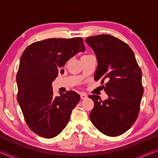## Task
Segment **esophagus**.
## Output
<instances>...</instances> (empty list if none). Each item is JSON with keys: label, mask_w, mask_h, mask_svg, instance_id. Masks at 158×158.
<instances>
[{"label": "esophagus", "mask_w": 158, "mask_h": 158, "mask_svg": "<svg viewBox=\"0 0 158 158\" xmlns=\"http://www.w3.org/2000/svg\"><path fill=\"white\" fill-rule=\"evenodd\" d=\"M80 97H81V99H82V100H84V99H85L87 98V95L85 94V93H81V94H80Z\"/></svg>", "instance_id": "obj_1"}]
</instances>
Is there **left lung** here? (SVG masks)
I'll list each match as a JSON object with an SVG mask.
<instances>
[{
    "label": "left lung",
    "mask_w": 158,
    "mask_h": 158,
    "mask_svg": "<svg viewBox=\"0 0 158 158\" xmlns=\"http://www.w3.org/2000/svg\"><path fill=\"white\" fill-rule=\"evenodd\" d=\"M85 42L95 53L98 65L94 79L103 84L108 99L89 95L94 107L90 121L104 135L116 137L125 133L137 120L143 93L142 73L135 53L121 40L109 35L89 37Z\"/></svg>",
    "instance_id": "obj_1"
}]
</instances>
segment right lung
I'll list each match as a JSON object with an SVG mask.
<instances>
[{"label":"right lung","mask_w":158,"mask_h":158,"mask_svg":"<svg viewBox=\"0 0 158 158\" xmlns=\"http://www.w3.org/2000/svg\"><path fill=\"white\" fill-rule=\"evenodd\" d=\"M85 50L81 37L50 38L29 45L21 55L17 101L28 126L40 137H55L68 125L80 96L69 90L54 97L52 82L69 58Z\"/></svg>","instance_id":"add662e5"}]
</instances>
